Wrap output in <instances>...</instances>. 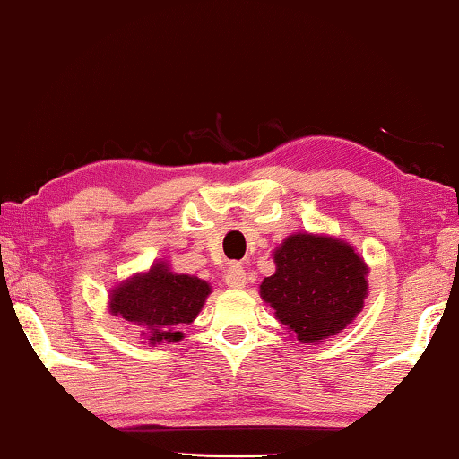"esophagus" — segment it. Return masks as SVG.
Returning <instances> with one entry per match:
<instances>
[{
    "label": "esophagus",
    "mask_w": 459,
    "mask_h": 459,
    "mask_svg": "<svg viewBox=\"0 0 459 459\" xmlns=\"http://www.w3.org/2000/svg\"><path fill=\"white\" fill-rule=\"evenodd\" d=\"M225 284L230 288H244L247 284V269L242 263H230V267L225 269Z\"/></svg>",
    "instance_id": "obj_1"
}]
</instances>
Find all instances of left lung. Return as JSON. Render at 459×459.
Segmentation results:
<instances>
[{"mask_svg": "<svg viewBox=\"0 0 459 459\" xmlns=\"http://www.w3.org/2000/svg\"><path fill=\"white\" fill-rule=\"evenodd\" d=\"M273 259L275 273L263 280L261 297L300 342L338 334L363 309L368 267L349 244L294 234Z\"/></svg>", "mask_w": 459, "mask_h": 459, "instance_id": "left-lung-1", "label": "left lung"}]
</instances>
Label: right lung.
Listing matches in <instances>:
<instances>
[{
	"label": "right lung",
	"mask_w": 459,
	"mask_h": 459,
	"mask_svg": "<svg viewBox=\"0 0 459 459\" xmlns=\"http://www.w3.org/2000/svg\"><path fill=\"white\" fill-rule=\"evenodd\" d=\"M211 288L206 281L169 272L159 263L148 273L135 275L112 292L110 311L127 322L142 325L146 341H181L178 325L190 324L203 309Z\"/></svg>",
	"instance_id": "obj_1"
}]
</instances>
